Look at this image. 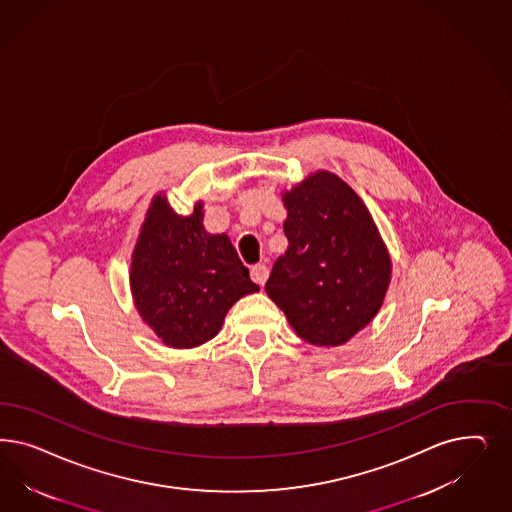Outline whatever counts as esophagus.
I'll list each match as a JSON object with an SVG mask.
<instances>
[{
    "label": "esophagus",
    "instance_id": "34e87169",
    "mask_svg": "<svg viewBox=\"0 0 512 512\" xmlns=\"http://www.w3.org/2000/svg\"><path fill=\"white\" fill-rule=\"evenodd\" d=\"M250 277H252V281L256 282V284L264 286L265 281H267V277H269V269H267V265H254V267L250 269Z\"/></svg>",
    "mask_w": 512,
    "mask_h": 512
}]
</instances>
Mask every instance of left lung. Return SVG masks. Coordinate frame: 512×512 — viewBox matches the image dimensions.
<instances>
[{
	"instance_id": "1",
	"label": "left lung",
	"mask_w": 512,
	"mask_h": 512,
	"mask_svg": "<svg viewBox=\"0 0 512 512\" xmlns=\"http://www.w3.org/2000/svg\"><path fill=\"white\" fill-rule=\"evenodd\" d=\"M282 203L288 248L265 292L303 341L345 345L384 303L390 252L362 198L331 171H314L284 190Z\"/></svg>"
}]
</instances>
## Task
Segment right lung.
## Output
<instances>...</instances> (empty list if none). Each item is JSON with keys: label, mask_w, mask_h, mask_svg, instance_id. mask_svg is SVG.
<instances>
[{"label": "right lung", "mask_w": 512, "mask_h": 512, "mask_svg": "<svg viewBox=\"0 0 512 512\" xmlns=\"http://www.w3.org/2000/svg\"><path fill=\"white\" fill-rule=\"evenodd\" d=\"M203 216V201L182 216L158 192L133 247V305L165 347L196 348L211 341L231 307L260 290L230 237L205 230Z\"/></svg>", "instance_id": "right-lung-1"}]
</instances>
